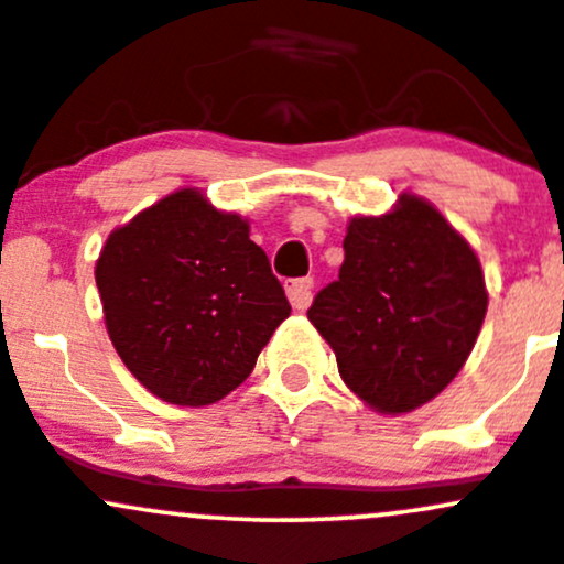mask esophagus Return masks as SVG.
I'll use <instances>...</instances> for the list:
<instances>
[{"label":"esophagus","mask_w":564,"mask_h":564,"mask_svg":"<svg viewBox=\"0 0 564 564\" xmlns=\"http://www.w3.org/2000/svg\"><path fill=\"white\" fill-rule=\"evenodd\" d=\"M286 294H289V302H292V307L305 311L313 300V278H294V281H289Z\"/></svg>","instance_id":"esophagus-1"}]
</instances>
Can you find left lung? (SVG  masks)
I'll list each match as a JSON object with an SVG mask.
<instances>
[{
	"label": "left lung",
	"mask_w": 564,
	"mask_h": 564,
	"mask_svg": "<svg viewBox=\"0 0 564 564\" xmlns=\"http://www.w3.org/2000/svg\"><path fill=\"white\" fill-rule=\"evenodd\" d=\"M337 281L307 318L346 387L381 413H408L454 381L486 316L478 257L441 213L402 194L381 218H351Z\"/></svg>",
	"instance_id": "1"
}]
</instances>
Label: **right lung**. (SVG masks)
I'll use <instances>...</instances> for the list:
<instances>
[{
	"instance_id": "right-lung-1",
	"label": "right lung",
	"mask_w": 564,
	"mask_h": 564,
	"mask_svg": "<svg viewBox=\"0 0 564 564\" xmlns=\"http://www.w3.org/2000/svg\"><path fill=\"white\" fill-rule=\"evenodd\" d=\"M97 289L118 357L173 405H210L240 387L292 313L248 221L192 188L108 237Z\"/></svg>"
}]
</instances>
